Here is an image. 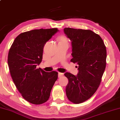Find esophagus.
<instances>
[{
    "mask_svg": "<svg viewBox=\"0 0 120 120\" xmlns=\"http://www.w3.org/2000/svg\"><path fill=\"white\" fill-rule=\"evenodd\" d=\"M64 74L62 73H60V72H58V78H60L62 77V76H63Z\"/></svg>",
    "mask_w": 120,
    "mask_h": 120,
    "instance_id": "esophagus-1",
    "label": "esophagus"
}]
</instances>
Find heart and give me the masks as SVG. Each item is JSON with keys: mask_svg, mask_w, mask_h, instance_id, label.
I'll return each mask as SVG.
<instances>
[{"mask_svg": "<svg viewBox=\"0 0 120 120\" xmlns=\"http://www.w3.org/2000/svg\"><path fill=\"white\" fill-rule=\"evenodd\" d=\"M58 40L59 42H68V39L66 38L65 36H61L58 37Z\"/></svg>", "mask_w": 120, "mask_h": 120, "instance_id": "1", "label": "heart"}]
</instances>
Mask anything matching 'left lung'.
Here are the masks:
<instances>
[{
  "label": "left lung",
  "instance_id": "1",
  "mask_svg": "<svg viewBox=\"0 0 120 120\" xmlns=\"http://www.w3.org/2000/svg\"><path fill=\"white\" fill-rule=\"evenodd\" d=\"M64 32L72 42L71 62L79 65L76 76L64 74L68 80L66 94L70 101L78 104L89 99L98 88L106 64V49L101 37L90 30L66 27Z\"/></svg>",
  "mask_w": 120,
  "mask_h": 120
}]
</instances>
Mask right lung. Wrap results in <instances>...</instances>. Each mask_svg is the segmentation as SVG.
I'll return each mask as SVG.
<instances>
[{
	"mask_svg": "<svg viewBox=\"0 0 120 120\" xmlns=\"http://www.w3.org/2000/svg\"><path fill=\"white\" fill-rule=\"evenodd\" d=\"M58 31L52 28L23 32L9 49L8 64L14 83L23 98L33 104L48 101L58 78L56 71L46 72L36 68L42 61L45 44Z\"/></svg>",
	"mask_w": 120,
	"mask_h": 120,
	"instance_id": "right-lung-1",
	"label": "right lung"
}]
</instances>
